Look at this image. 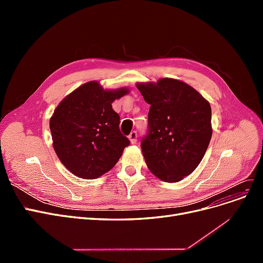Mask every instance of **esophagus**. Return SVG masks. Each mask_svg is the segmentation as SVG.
<instances>
[{
  "label": "esophagus",
  "instance_id": "1",
  "mask_svg": "<svg viewBox=\"0 0 263 263\" xmlns=\"http://www.w3.org/2000/svg\"><path fill=\"white\" fill-rule=\"evenodd\" d=\"M137 132H132L130 134H129V136H128V139H129V141H130V144H136V141H137Z\"/></svg>",
  "mask_w": 263,
  "mask_h": 263
}]
</instances>
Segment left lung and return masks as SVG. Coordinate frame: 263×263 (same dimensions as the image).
Instances as JSON below:
<instances>
[{
	"label": "left lung",
	"mask_w": 263,
	"mask_h": 263,
	"mask_svg": "<svg viewBox=\"0 0 263 263\" xmlns=\"http://www.w3.org/2000/svg\"><path fill=\"white\" fill-rule=\"evenodd\" d=\"M136 86L150 104L149 134L141 140L147 166L161 181L179 182L197 168L210 145V102L194 87L171 78Z\"/></svg>",
	"instance_id": "1"
}]
</instances>
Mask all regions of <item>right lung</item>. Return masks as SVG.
<instances>
[{"label":"right lung","mask_w":263,"mask_h":263,"mask_svg":"<svg viewBox=\"0 0 263 263\" xmlns=\"http://www.w3.org/2000/svg\"><path fill=\"white\" fill-rule=\"evenodd\" d=\"M129 89H103L89 81L68 94L49 121L52 146L59 160L74 176L97 179L117 163L129 140L119 130L112 107Z\"/></svg>","instance_id":"obj_1"}]
</instances>
